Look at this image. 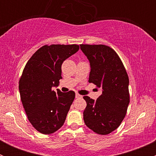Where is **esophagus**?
I'll return each instance as SVG.
<instances>
[{"label":"esophagus","instance_id":"obj_1","mask_svg":"<svg viewBox=\"0 0 156 156\" xmlns=\"http://www.w3.org/2000/svg\"><path fill=\"white\" fill-rule=\"evenodd\" d=\"M75 97H76V98H81V97H82V96L80 95L79 94H75Z\"/></svg>","mask_w":156,"mask_h":156}]
</instances>
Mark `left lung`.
I'll use <instances>...</instances> for the list:
<instances>
[{
	"label": "left lung",
	"mask_w": 156,
	"mask_h": 156,
	"mask_svg": "<svg viewBox=\"0 0 156 156\" xmlns=\"http://www.w3.org/2000/svg\"><path fill=\"white\" fill-rule=\"evenodd\" d=\"M90 62L89 82L102 88L97 100L87 96L84 111V123L95 133L106 135L121 125L130 103L129 78L119 55L103 44H81Z\"/></svg>",
	"instance_id": "left-lung-1"
}]
</instances>
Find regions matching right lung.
Instances as JSON below:
<instances>
[{
	"mask_svg": "<svg viewBox=\"0 0 156 156\" xmlns=\"http://www.w3.org/2000/svg\"><path fill=\"white\" fill-rule=\"evenodd\" d=\"M79 50V45L51 44L31 56L19 81L20 97L27 117L40 133L50 134L63 125L75 97L74 91L52 90L62 78L61 66Z\"/></svg>",
	"mask_w": 156,
	"mask_h": 156,
	"instance_id": "right-lung-1",
	"label": "right lung"
}]
</instances>
